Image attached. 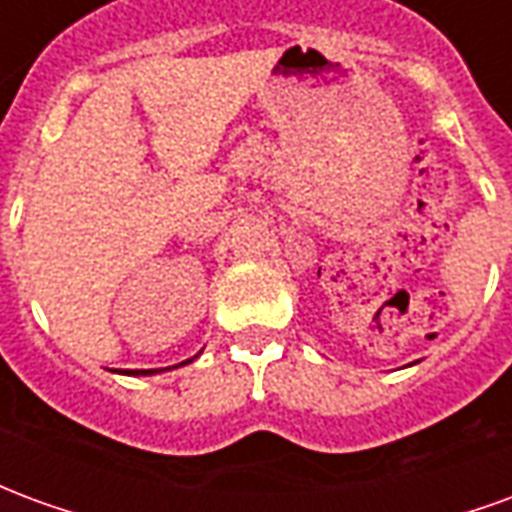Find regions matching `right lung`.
Segmentation results:
<instances>
[{
  "instance_id": "obj_1",
  "label": "right lung",
  "mask_w": 512,
  "mask_h": 512,
  "mask_svg": "<svg viewBox=\"0 0 512 512\" xmlns=\"http://www.w3.org/2000/svg\"><path fill=\"white\" fill-rule=\"evenodd\" d=\"M186 362H191V359H186ZM186 362H180V365H186ZM153 373H158V370H128V376H153Z\"/></svg>"
}]
</instances>
